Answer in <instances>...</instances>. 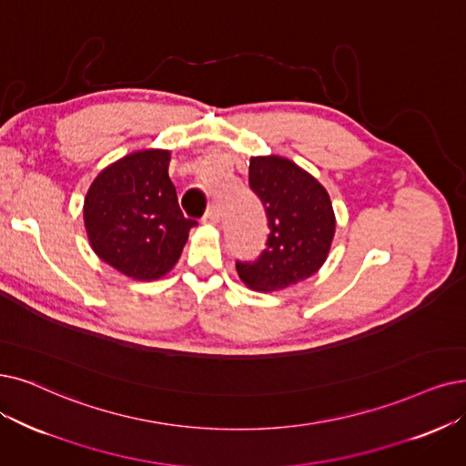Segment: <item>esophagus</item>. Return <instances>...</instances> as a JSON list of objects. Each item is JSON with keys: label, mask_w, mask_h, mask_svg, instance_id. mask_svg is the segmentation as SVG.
Instances as JSON below:
<instances>
[{"label": "esophagus", "mask_w": 466, "mask_h": 466, "mask_svg": "<svg viewBox=\"0 0 466 466\" xmlns=\"http://www.w3.org/2000/svg\"><path fill=\"white\" fill-rule=\"evenodd\" d=\"M202 221L208 223V226H216V223L219 221V210H218L216 207H210V208L207 210V214L202 216Z\"/></svg>", "instance_id": "esophagus-1"}]
</instances>
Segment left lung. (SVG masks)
<instances>
[{
  "mask_svg": "<svg viewBox=\"0 0 466 466\" xmlns=\"http://www.w3.org/2000/svg\"><path fill=\"white\" fill-rule=\"evenodd\" d=\"M248 185L266 208L269 235L258 258L237 259L240 281L264 292L304 281L323 266L337 226L329 193L281 157L252 158Z\"/></svg>",
  "mask_w": 466,
  "mask_h": 466,
  "instance_id": "left-lung-1",
  "label": "left lung"
}]
</instances>
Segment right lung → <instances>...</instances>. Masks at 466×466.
<instances>
[{"mask_svg": "<svg viewBox=\"0 0 466 466\" xmlns=\"http://www.w3.org/2000/svg\"><path fill=\"white\" fill-rule=\"evenodd\" d=\"M168 151H139L91 183L84 221L96 254L120 273L151 281L179 259L195 219L185 218L168 177Z\"/></svg>", "mask_w": 466, "mask_h": 466, "instance_id": "right-lung-1", "label": "right lung"}]
</instances>
